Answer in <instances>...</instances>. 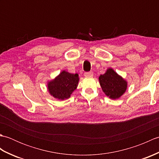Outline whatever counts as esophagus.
Returning a JSON list of instances; mask_svg holds the SVG:
<instances>
[{
	"label": "esophagus",
	"instance_id": "34e87169",
	"mask_svg": "<svg viewBox=\"0 0 159 159\" xmlns=\"http://www.w3.org/2000/svg\"><path fill=\"white\" fill-rule=\"evenodd\" d=\"M93 75V73L92 72H85L84 74V76L85 77H92Z\"/></svg>",
	"mask_w": 159,
	"mask_h": 159
}]
</instances>
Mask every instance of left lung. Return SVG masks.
I'll return each mask as SVG.
<instances>
[{
    "label": "left lung",
    "mask_w": 159,
    "mask_h": 159,
    "mask_svg": "<svg viewBox=\"0 0 159 159\" xmlns=\"http://www.w3.org/2000/svg\"><path fill=\"white\" fill-rule=\"evenodd\" d=\"M99 82L103 92L113 100L120 98L128 87L126 80L111 67L99 76Z\"/></svg>",
    "instance_id": "obj_1"
}]
</instances>
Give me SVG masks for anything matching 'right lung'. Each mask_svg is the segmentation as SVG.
<instances>
[{
    "instance_id": "right-lung-1",
    "label": "right lung",
    "mask_w": 159,
    "mask_h": 159,
    "mask_svg": "<svg viewBox=\"0 0 159 159\" xmlns=\"http://www.w3.org/2000/svg\"><path fill=\"white\" fill-rule=\"evenodd\" d=\"M79 81V74L63 70L55 79L48 81L47 87L49 93L55 98L64 100L69 98L77 88Z\"/></svg>"
}]
</instances>
